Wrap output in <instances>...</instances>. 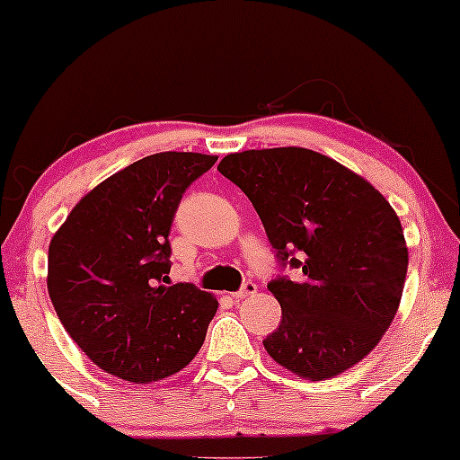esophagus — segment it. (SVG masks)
Listing matches in <instances>:
<instances>
[{"instance_id":"1","label":"esophagus","mask_w":460,"mask_h":460,"mask_svg":"<svg viewBox=\"0 0 460 460\" xmlns=\"http://www.w3.org/2000/svg\"><path fill=\"white\" fill-rule=\"evenodd\" d=\"M255 292H257V285L252 283V281H246L244 285H242L240 292H234V294H231V296H234L235 300H244L248 296H252V294H255Z\"/></svg>"}]
</instances>
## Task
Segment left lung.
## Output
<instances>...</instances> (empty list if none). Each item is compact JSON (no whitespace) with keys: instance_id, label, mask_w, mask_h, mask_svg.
Returning a JSON list of instances; mask_svg holds the SVG:
<instances>
[{"instance_id":"1","label":"left lung","mask_w":460,"mask_h":460,"mask_svg":"<svg viewBox=\"0 0 460 460\" xmlns=\"http://www.w3.org/2000/svg\"><path fill=\"white\" fill-rule=\"evenodd\" d=\"M218 171L251 199L296 281L268 283L281 324L263 340L279 366L324 381L357 366L392 326L409 248L398 214L372 183L303 146L229 153Z\"/></svg>"}]
</instances>
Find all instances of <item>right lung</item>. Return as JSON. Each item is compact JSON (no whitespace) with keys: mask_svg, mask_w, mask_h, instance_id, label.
<instances>
[{"mask_svg":"<svg viewBox=\"0 0 460 460\" xmlns=\"http://www.w3.org/2000/svg\"><path fill=\"white\" fill-rule=\"evenodd\" d=\"M216 155L164 151L94 186L51 237L47 289L73 341L97 367L146 385L197 357L218 300L171 285V225Z\"/></svg>","mask_w":460,"mask_h":460,"instance_id":"obj_1","label":"right lung"}]
</instances>
